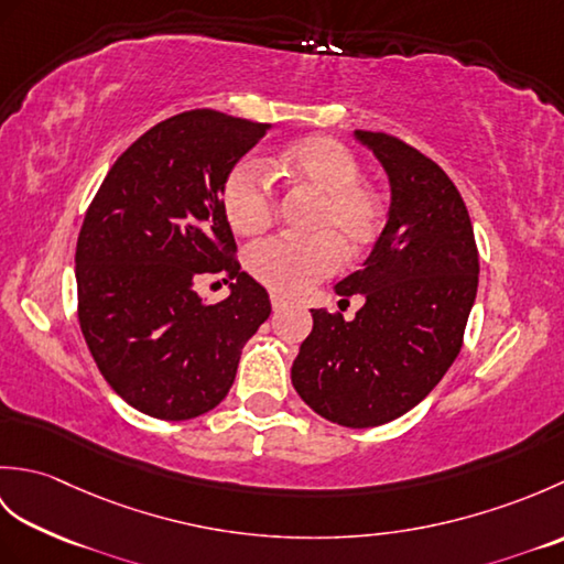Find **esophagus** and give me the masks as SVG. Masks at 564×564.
I'll return each mask as SVG.
<instances>
[{
  "label": "esophagus",
  "instance_id": "esophagus-1",
  "mask_svg": "<svg viewBox=\"0 0 564 564\" xmlns=\"http://www.w3.org/2000/svg\"><path fill=\"white\" fill-rule=\"evenodd\" d=\"M271 307H273V313H279V310H283V307H285V301H283L281 295L271 293Z\"/></svg>",
  "mask_w": 564,
  "mask_h": 564
}]
</instances>
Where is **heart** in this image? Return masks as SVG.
Listing matches in <instances>:
<instances>
[{"label":"heart","mask_w":564,"mask_h":564,"mask_svg":"<svg viewBox=\"0 0 564 564\" xmlns=\"http://www.w3.org/2000/svg\"><path fill=\"white\" fill-rule=\"evenodd\" d=\"M285 182L310 188L317 203L310 215V237H269L251 245L247 267L273 293L301 295L329 279L346 259H361L386 227V200L361 182V162L332 135H305L281 148L273 160ZM223 210L239 235H257L271 225L279 196L259 162L239 160L223 182Z\"/></svg>","instance_id":"heart-1"}]
</instances>
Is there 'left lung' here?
I'll return each mask as SVG.
<instances>
[{
    "label": "left lung",
    "instance_id": "8db88e82",
    "mask_svg": "<svg viewBox=\"0 0 564 564\" xmlns=\"http://www.w3.org/2000/svg\"><path fill=\"white\" fill-rule=\"evenodd\" d=\"M392 186L388 225L364 269L337 283L361 293L351 322L313 310L293 361V388L319 416L349 429L388 424L436 388L458 356L475 303L480 254L470 215L441 166L404 140L356 130Z\"/></svg>",
    "mask_w": 564,
    "mask_h": 564
}]
</instances>
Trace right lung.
Returning a JSON list of instances; mask_svg holds the SVG:
<instances>
[{
	"instance_id": "obj_1",
	"label": "right lung",
	"mask_w": 564,
	"mask_h": 564,
	"mask_svg": "<svg viewBox=\"0 0 564 564\" xmlns=\"http://www.w3.org/2000/svg\"><path fill=\"white\" fill-rule=\"evenodd\" d=\"M267 128L213 109L166 118L113 162L84 215L79 327L106 382L142 414L182 422L218 406L242 346L271 315L220 198ZM208 274L234 285L213 306L195 293Z\"/></svg>"
}]
</instances>
